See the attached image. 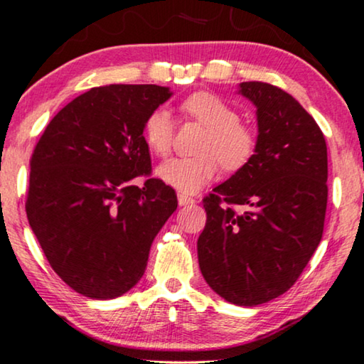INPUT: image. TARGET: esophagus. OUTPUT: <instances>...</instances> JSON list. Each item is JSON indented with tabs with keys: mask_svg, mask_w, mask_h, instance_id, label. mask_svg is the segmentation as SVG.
<instances>
[{
	"mask_svg": "<svg viewBox=\"0 0 364 364\" xmlns=\"http://www.w3.org/2000/svg\"><path fill=\"white\" fill-rule=\"evenodd\" d=\"M177 198H178V205H181V207H187V205L195 203V198L188 197V195H186V193H178Z\"/></svg>",
	"mask_w": 364,
	"mask_h": 364,
	"instance_id": "34e87169",
	"label": "esophagus"
}]
</instances>
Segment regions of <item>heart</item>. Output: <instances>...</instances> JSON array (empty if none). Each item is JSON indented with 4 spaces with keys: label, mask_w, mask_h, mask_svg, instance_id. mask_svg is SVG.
Wrapping results in <instances>:
<instances>
[{
    "label": "heart",
    "mask_w": 364,
    "mask_h": 364,
    "mask_svg": "<svg viewBox=\"0 0 364 364\" xmlns=\"http://www.w3.org/2000/svg\"><path fill=\"white\" fill-rule=\"evenodd\" d=\"M186 117L207 128L200 141L197 157H176L157 167V177L182 193H195L212 181L220 171L236 172L250 164L257 149V136L251 126L240 121L235 107L217 95L198 92L181 105ZM143 138L156 156L171 152L173 119L166 108H156L143 124Z\"/></svg>",
    "instance_id": "1"
}]
</instances>
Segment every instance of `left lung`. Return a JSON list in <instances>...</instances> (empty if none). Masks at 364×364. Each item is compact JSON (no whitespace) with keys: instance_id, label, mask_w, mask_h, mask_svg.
<instances>
[{"instance_id":"8db88e82","label":"left lung","mask_w":364,"mask_h":364,"mask_svg":"<svg viewBox=\"0 0 364 364\" xmlns=\"http://www.w3.org/2000/svg\"><path fill=\"white\" fill-rule=\"evenodd\" d=\"M240 93L256 107L257 149L203 198L197 252L220 297L255 307L289 291L317 250L328 161L323 133L296 98L264 82L240 83Z\"/></svg>"}]
</instances>
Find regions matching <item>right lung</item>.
I'll use <instances>...</instances> for the list:
<instances>
[{"label":"right lung","mask_w":364,"mask_h":364,"mask_svg":"<svg viewBox=\"0 0 364 364\" xmlns=\"http://www.w3.org/2000/svg\"><path fill=\"white\" fill-rule=\"evenodd\" d=\"M172 92L159 85L95 87L55 114L31 157L26 213L52 269L82 296H123L177 195L151 173L147 114Z\"/></svg>","instance_id":"obj_1"}]
</instances>
